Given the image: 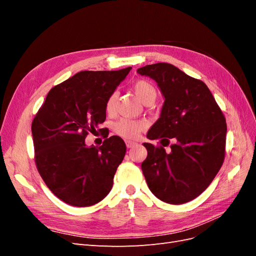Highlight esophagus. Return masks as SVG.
I'll return each mask as SVG.
<instances>
[{"label":"esophagus","instance_id":"obj_1","mask_svg":"<svg viewBox=\"0 0 256 256\" xmlns=\"http://www.w3.org/2000/svg\"><path fill=\"white\" fill-rule=\"evenodd\" d=\"M136 145V142H134V141H126V146L127 148H131V147H134Z\"/></svg>","mask_w":256,"mask_h":256}]
</instances>
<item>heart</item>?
<instances>
[{
	"label": "heart",
	"instance_id": "obj_1",
	"mask_svg": "<svg viewBox=\"0 0 256 256\" xmlns=\"http://www.w3.org/2000/svg\"><path fill=\"white\" fill-rule=\"evenodd\" d=\"M134 90L138 98L141 100L142 102L146 104L148 102H154L157 97V90L154 88V85L146 81V80H138L134 84ZM115 102H116V94H112L108 97L106 100L104 110L106 114H113L115 110ZM146 125L142 120H120L114 125L115 134L126 138V140H136L138 138L140 134L145 129Z\"/></svg>",
	"mask_w": 256,
	"mask_h": 256
}]
</instances>
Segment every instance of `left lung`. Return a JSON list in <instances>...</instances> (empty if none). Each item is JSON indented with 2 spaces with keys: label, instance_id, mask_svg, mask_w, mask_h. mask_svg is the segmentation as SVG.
<instances>
[{
  "label": "left lung",
  "instance_id": "left-lung-1",
  "mask_svg": "<svg viewBox=\"0 0 256 256\" xmlns=\"http://www.w3.org/2000/svg\"><path fill=\"white\" fill-rule=\"evenodd\" d=\"M136 72L156 81L164 97L160 118L147 138L164 137V146L174 138L170 153L161 145L143 144L147 157L141 168L147 186L166 203L190 202L212 184L223 164L226 118L207 85L174 65L157 63Z\"/></svg>",
  "mask_w": 256,
  "mask_h": 256
}]
</instances>
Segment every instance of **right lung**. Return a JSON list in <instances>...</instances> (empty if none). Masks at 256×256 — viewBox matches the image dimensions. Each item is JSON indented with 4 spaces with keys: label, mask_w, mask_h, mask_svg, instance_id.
<instances>
[{
    "label": "right lung",
    "mask_w": 256,
    "mask_h": 256,
    "mask_svg": "<svg viewBox=\"0 0 256 256\" xmlns=\"http://www.w3.org/2000/svg\"><path fill=\"white\" fill-rule=\"evenodd\" d=\"M131 70L80 72L50 90L32 122L35 164L48 188L66 204L88 207L112 189L126 145L118 136L85 145L106 120L104 104ZM102 129H99V131Z\"/></svg>",
    "instance_id": "right-lung-1"
}]
</instances>
